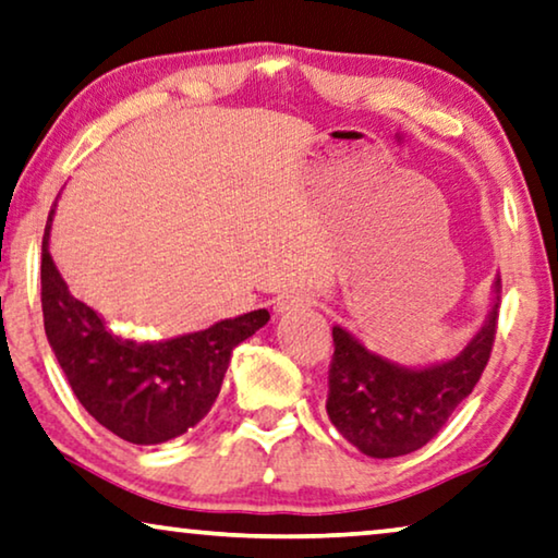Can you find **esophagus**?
<instances>
[{"label":"esophagus","instance_id":"esophagus-1","mask_svg":"<svg viewBox=\"0 0 558 558\" xmlns=\"http://www.w3.org/2000/svg\"><path fill=\"white\" fill-rule=\"evenodd\" d=\"M306 306H312V299L306 294H299V292H289V294H281L277 302H274V312L277 314H292L299 310H306Z\"/></svg>","mask_w":558,"mask_h":558}]
</instances>
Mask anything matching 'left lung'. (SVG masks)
<instances>
[{
  "label": "left lung",
  "instance_id": "obj_1",
  "mask_svg": "<svg viewBox=\"0 0 558 558\" xmlns=\"http://www.w3.org/2000/svg\"><path fill=\"white\" fill-rule=\"evenodd\" d=\"M498 304L500 277L488 317L471 342L456 357L425 367L387 360L335 325L327 415L339 435L369 458L408 456L435 438L488 365Z\"/></svg>",
  "mask_w": 558,
  "mask_h": 558
}]
</instances>
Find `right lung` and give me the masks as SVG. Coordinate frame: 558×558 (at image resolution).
Listing matches in <instances>:
<instances>
[{"mask_svg": "<svg viewBox=\"0 0 558 558\" xmlns=\"http://www.w3.org/2000/svg\"><path fill=\"white\" fill-rule=\"evenodd\" d=\"M52 216L43 236L45 335L72 392L102 427L135 446H158L198 425L219 398L233 347L269 322L254 310L201 332L131 339L70 294L50 256Z\"/></svg>", "mask_w": 558, "mask_h": 558, "instance_id": "1", "label": "right lung"}]
</instances>
